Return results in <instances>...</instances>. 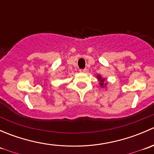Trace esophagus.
Masks as SVG:
<instances>
[{
  "label": "esophagus",
  "mask_w": 154,
  "mask_h": 154,
  "mask_svg": "<svg viewBox=\"0 0 154 154\" xmlns=\"http://www.w3.org/2000/svg\"><path fill=\"white\" fill-rule=\"evenodd\" d=\"M86 71L87 70L86 69V68H84V69H80V71L82 73H86Z\"/></svg>",
  "instance_id": "esophagus-1"
}]
</instances>
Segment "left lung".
Instances as JSON below:
<instances>
[{
	"label": "left lung",
	"mask_w": 154,
	"mask_h": 154,
	"mask_svg": "<svg viewBox=\"0 0 154 154\" xmlns=\"http://www.w3.org/2000/svg\"><path fill=\"white\" fill-rule=\"evenodd\" d=\"M97 80H99L100 82V86H101V88H103V87H106L107 85V83L105 82V78H103L100 75H97Z\"/></svg>",
	"instance_id": "left-lung-1"
}]
</instances>
